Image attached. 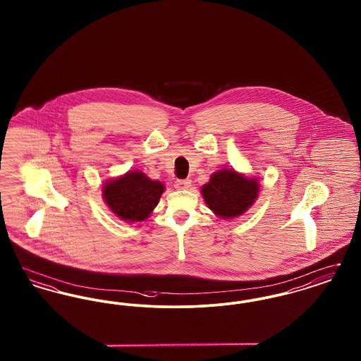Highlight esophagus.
I'll list each match as a JSON object with an SVG mask.
<instances>
[{
	"label": "esophagus",
	"mask_w": 361,
	"mask_h": 361,
	"mask_svg": "<svg viewBox=\"0 0 361 361\" xmlns=\"http://www.w3.org/2000/svg\"><path fill=\"white\" fill-rule=\"evenodd\" d=\"M174 188L176 189H188L190 188V180H177L174 183Z\"/></svg>",
	"instance_id": "1"
}]
</instances>
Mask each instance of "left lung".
<instances>
[{
    "instance_id": "1",
    "label": "left lung",
    "mask_w": 361,
    "mask_h": 361,
    "mask_svg": "<svg viewBox=\"0 0 361 361\" xmlns=\"http://www.w3.org/2000/svg\"><path fill=\"white\" fill-rule=\"evenodd\" d=\"M207 207L221 219H234L255 204L259 193L257 177H247L235 169L212 173L202 189Z\"/></svg>"
}]
</instances>
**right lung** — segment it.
Segmentation results:
<instances>
[{
  "mask_svg": "<svg viewBox=\"0 0 361 361\" xmlns=\"http://www.w3.org/2000/svg\"><path fill=\"white\" fill-rule=\"evenodd\" d=\"M165 185L140 171H128L104 183L103 199L109 211L126 224L146 221L154 211Z\"/></svg>",
  "mask_w": 361,
  "mask_h": 361,
  "instance_id": "obj_1",
  "label": "right lung"
}]
</instances>
